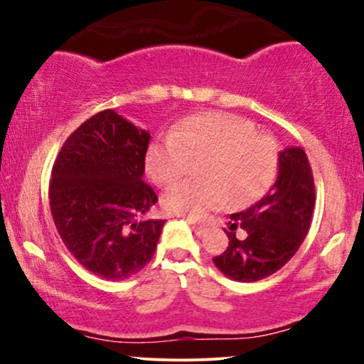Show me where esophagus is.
<instances>
[{
    "mask_svg": "<svg viewBox=\"0 0 364 364\" xmlns=\"http://www.w3.org/2000/svg\"><path fill=\"white\" fill-rule=\"evenodd\" d=\"M187 222L191 223L192 225V228H193V232H196V235H205V232H207V228H205V225H200V223H197L196 220H191V218H187Z\"/></svg>",
    "mask_w": 364,
    "mask_h": 364,
    "instance_id": "esophagus-1",
    "label": "esophagus"
}]
</instances>
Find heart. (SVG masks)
I'll use <instances>...</instances> for the list:
<instances>
[{"label":"heart","instance_id":"heart-1","mask_svg":"<svg viewBox=\"0 0 364 364\" xmlns=\"http://www.w3.org/2000/svg\"><path fill=\"white\" fill-rule=\"evenodd\" d=\"M280 151L273 137L257 134L247 119L227 112H202L178 124L166 141L152 144L147 171L161 186H172L198 164L202 178L168 188L164 210L198 218L225 207L250 205L275 181Z\"/></svg>","mask_w":364,"mask_h":364}]
</instances>
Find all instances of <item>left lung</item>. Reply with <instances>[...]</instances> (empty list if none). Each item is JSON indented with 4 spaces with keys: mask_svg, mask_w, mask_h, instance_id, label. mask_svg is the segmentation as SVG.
I'll return each instance as SVG.
<instances>
[{
    "mask_svg": "<svg viewBox=\"0 0 364 364\" xmlns=\"http://www.w3.org/2000/svg\"><path fill=\"white\" fill-rule=\"evenodd\" d=\"M315 182L301 147H288L278 159V177L265 197L232 213L228 247L213 263L235 282H258L280 270L305 240L315 208ZM240 226L247 237L236 238Z\"/></svg>",
    "mask_w": 364,
    "mask_h": 364,
    "instance_id": "left-lung-1",
    "label": "left lung"
}]
</instances>
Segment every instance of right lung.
<instances>
[{"label":"right lung","mask_w":364,"mask_h":364,"mask_svg":"<svg viewBox=\"0 0 364 364\" xmlns=\"http://www.w3.org/2000/svg\"><path fill=\"white\" fill-rule=\"evenodd\" d=\"M151 134L112 109L82 122L59 151L49 182L54 225L74 258L119 282L156 253L166 220H137L157 202L142 181Z\"/></svg>","instance_id":"right-lung-1"}]
</instances>
